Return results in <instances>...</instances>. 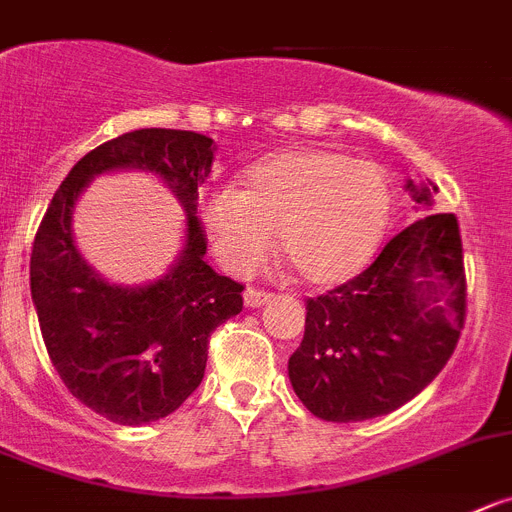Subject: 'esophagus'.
I'll use <instances>...</instances> for the list:
<instances>
[{
  "label": "esophagus",
  "instance_id": "esophagus-1",
  "mask_svg": "<svg viewBox=\"0 0 512 512\" xmlns=\"http://www.w3.org/2000/svg\"><path fill=\"white\" fill-rule=\"evenodd\" d=\"M243 302H246L248 309L264 307L266 302H271V294L259 292V289H246V294H243Z\"/></svg>",
  "mask_w": 512,
  "mask_h": 512
}]
</instances>
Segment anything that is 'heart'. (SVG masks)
<instances>
[{"instance_id":"1","label":"heart","mask_w":512,"mask_h":512,"mask_svg":"<svg viewBox=\"0 0 512 512\" xmlns=\"http://www.w3.org/2000/svg\"><path fill=\"white\" fill-rule=\"evenodd\" d=\"M200 213L215 256L233 274H251L279 228L281 251L304 281L337 284L383 241L391 190L373 162L294 149L248 167L243 190L208 192Z\"/></svg>"}]
</instances>
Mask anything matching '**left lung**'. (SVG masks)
<instances>
[{"instance_id":"8db88e82","label":"left lung","mask_w":512,"mask_h":512,"mask_svg":"<svg viewBox=\"0 0 512 512\" xmlns=\"http://www.w3.org/2000/svg\"><path fill=\"white\" fill-rule=\"evenodd\" d=\"M416 210L434 182L406 180ZM464 325L462 238L452 213L424 215L386 243L348 284L307 302L289 381L317 419L386 416L424 391L457 348Z\"/></svg>"}]
</instances>
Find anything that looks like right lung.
<instances>
[{"instance_id":"right-lung-1","label":"right lung","mask_w":512,"mask_h":512,"mask_svg":"<svg viewBox=\"0 0 512 512\" xmlns=\"http://www.w3.org/2000/svg\"><path fill=\"white\" fill-rule=\"evenodd\" d=\"M215 142L198 131L139 129L88 152L53 195L30 259V292L55 370L81 403L121 426L159 421L200 386L208 340L243 309V287L205 261L200 187ZM111 171H149L186 210L183 248L147 285L103 280L74 246L82 190Z\"/></svg>"}]
</instances>
